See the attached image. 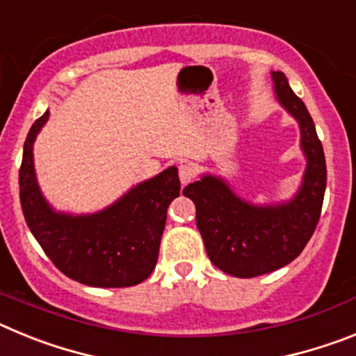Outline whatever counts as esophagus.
Listing matches in <instances>:
<instances>
[{
	"mask_svg": "<svg viewBox=\"0 0 356 356\" xmlns=\"http://www.w3.org/2000/svg\"><path fill=\"white\" fill-rule=\"evenodd\" d=\"M178 175H180L181 185H187L196 178V168L193 163H181L180 169H178Z\"/></svg>",
	"mask_w": 356,
	"mask_h": 356,
	"instance_id": "1",
	"label": "esophagus"
}]
</instances>
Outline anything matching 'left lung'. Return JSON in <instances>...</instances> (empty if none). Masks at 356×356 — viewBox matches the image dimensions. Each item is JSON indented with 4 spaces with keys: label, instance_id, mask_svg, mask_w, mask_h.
<instances>
[{
    "label": "left lung",
    "instance_id": "8db88e82",
    "mask_svg": "<svg viewBox=\"0 0 356 356\" xmlns=\"http://www.w3.org/2000/svg\"><path fill=\"white\" fill-rule=\"evenodd\" d=\"M271 74L276 99L300 124L301 149L307 156L296 196L276 205H253L213 175H203L184 188V196L196 205V225L210 262L237 278H253L291 264L312 237L325 197V151L312 118L284 72Z\"/></svg>",
    "mask_w": 356,
    "mask_h": 356
}]
</instances>
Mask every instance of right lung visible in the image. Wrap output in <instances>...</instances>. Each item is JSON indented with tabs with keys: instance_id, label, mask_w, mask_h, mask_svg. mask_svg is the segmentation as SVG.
<instances>
[{
	"instance_id": "1",
	"label": "right lung",
	"mask_w": 356,
	"mask_h": 356,
	"mask_svg": "<svg viewBox=\"0 0 356 356\" xmlns=\"http://www.w3.org/2000/svg\"><path fill=\"white\" fill-rule=\"evenodd\" d=\"M48 118L46 110L31 124L19 169L28 228L49 260L74 282L105 289L140 284L155 269L168 209L180 196L178 169L140 181L96 213L55 212L40 193L33 165V143Z\"/></svg>"
}]
</instances>
